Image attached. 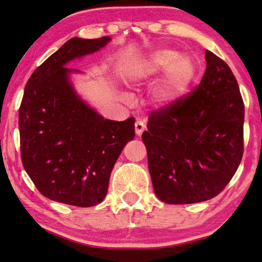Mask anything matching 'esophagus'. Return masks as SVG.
Instances as JSON below:
<instances>
[{
	"instance_id": "34e87169",
	"label": "esophagus",
	"mask_w": 262,
	"mask_h": 262,
	"mask_svg": "<svg viewBox=\"0 0 262 262\" xmlns=\"http://www.w3.org/2000/svg\"><path fill=\"white\" fill-rule=\"evenodd\" d=\"M145 128H146L145 123H143L141 120L136 121V122H135V133H136V135H141L142 133H143V130H145Z\"/></svg>"
}]
</instances>
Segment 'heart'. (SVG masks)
Segmentation results:
<instances>
[{
    "label": "heart",
    "instance_id": "obj_1",
    "mask_svg": "<svg viewBox=\"0 0 262 262\" xmlns=\"http://www.w3.org/2000/svg\"><path fill=\"white\" fill-rule=\"evenodd\" d=\"M162 75L152 89V99L159 106H171L189 93L197 78V62L178 51L160 49L138 59L129 66L127 80L142 85Z\"/></svg>",
    "mask_w": 262,
    "mask_h": 262
}]
</instances>
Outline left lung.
Instances as JSON below:
<instances>
[{"label": "left lung", "mask_w": 262, "mask_h": 262, "mask_svg": "<svg viewBox=\"0 0 262 262\" xmlns=\"http://www.w3.org/2000/svg\"><path fill=\"white\" fill-rule=\"evenodd\" d=\"M200 85L153 112L142 141L154 193L168 204L211 200L230 182L243 154V104L226 61L205 51Z\"/></svg>", "instance_id": "obj_1"}]
</instances>
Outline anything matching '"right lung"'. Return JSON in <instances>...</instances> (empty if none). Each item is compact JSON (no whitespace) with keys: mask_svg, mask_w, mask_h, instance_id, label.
<instances>
[{"mask_svg":"<svg viewBox=\"0 0 262 262\" xmlns=\"http://www.w3.org/2000/svg\"><path fill=\"white\" fill-rule=\"evenodd\" d=\"M112 38H72L49 57L26 84L19 110L21 159L40 193L75 206L104 200L110 173L128 141L134 117L106 120L76 93L65 68L97 52Z\"/></svg>","mask_w":262,"mask_h":262,"instance_id":"add662e5","label":"right lung"}]
</instances>
